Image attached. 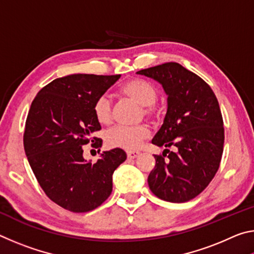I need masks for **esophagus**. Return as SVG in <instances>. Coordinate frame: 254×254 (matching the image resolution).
<instances>
[{"mask_svg":"<svg viewBox=\"0 0 254 254\" xmlns=\"http://www.w3.org/2000/svg\"><path fill=\"white\" fill-rule=\"evenodd\" d=\"M127 158L134 159V158L140 156V152H139V151H127Z\"/></svg>","mask_w":254,"mask_h":254,"instance_id":"esophagus-1","label":"esophagus"}]
</instances>
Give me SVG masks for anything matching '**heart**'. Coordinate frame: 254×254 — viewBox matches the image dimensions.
I'll return each instance as SVG.
<instances>
[{
    "instance_id": "heart-1",
    "label": "heart",
    "mask_w": 254,
    "mask_h": 254,
    "mask_svg": "<svg viewBox=\"0 0 254 254\" xmlns=\"http://www.w3.org/2000/svg\"><path fill=\"white\" fill-rule=\"evenodd\" d=\"M123 96L142 105V114L147 118L154 119L159 115V111L154 103L158 98V91L147 80L134 78L127 81L120 89ZM93 112L98 123L107 126L113 120L111 98L107 95H101L93 105ZM150 136V130L145 124L134 127L118 126L112 128L106 134V141L111 147L126 150H136L144 140Z\"/></svg>"
}]
</instances>
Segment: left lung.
<instances>
[{"mask_svg": "<svg viewBox=\"0 0 254 254\" xmlns=\"http://www.w3.org/2000/svg\"><path fill=\"white\" fill-rule=\"evenodd\" d=\"M136 74L159 81L168 95L165 121L152 139L153 144L167 149L154 156L149 187L160 199L185 203L199 195L220 168L224 127L218 101L205 80L178 63ZM169 146L178 151L170 152Z\"/></svg>", "mask_w": 254, "mask_h": 254, "instance_id": "obj_1", "label": "left lung"}]
</instances>
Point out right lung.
<instances>
[{
	"label": "right lung",
	"mask_w": 254,
	"mask_h": 254,
	"mask_svg": "<svg viewBox=\"0 0 254 254\" xmlns=\"http://www.w3.org/2000/svg\"><path fill=\"white\" fill-rule=\"evenodd\" d=\"M121 75L75 74L60 77L41 88L32 101L23 134L24 151L46 195L74 213L95 209L112 192V176L126 161L117 148L95 163L83 157V145L102 147L91 137L101 130L93 105Z\"/></svg>",
	"instance_id": "right-lung-1"
}]
</instances>
